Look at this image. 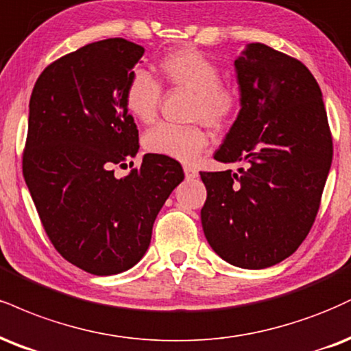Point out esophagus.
I'll list each match as a JSON object with an SVG mask.
<instances>
[{
  "instance_id": "1",
  "label": "esophagus",
  "mask_w": 351,
  "mask_h": 351,
  "mask_svg": "<svg viewBox=\"0 0 351 351\" xmlns=\"http://www.w3.org/2000/svg\"><path fill=\"white\" fill-rule=\"evenodd\" d=\"M183 170H184V175H186L188 180H193L197 176V170L194 167H191V165H184Z\"/></svg>"
}]
</instances>
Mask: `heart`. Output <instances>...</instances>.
<instances>
[{
  "label": "heart",
  "mask_w": 351,
  "mask_h": 351,
  "mask_svg": "<svg viewBox=\"0 0 351 351\" xmlns=\"http://www.w3.org/2000/svg\"><path fill=\"white\" fill-rule=\"evenodd\" d=\"M162 78L173 86L194 93L191 119L213 129H223L237 116L240 95L221 82V70L210 58L193 47L167 53L158 62ZM162 86L145 70H135L124 88V104L130 116L142 124L157 119ZM208 145V134L201 125L160 124L143 137L150 154L191 163Z\"/></svg>",
  "instance_id": "obj_1"
}]
</instances>
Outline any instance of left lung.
I'll use <instances>...</instances> for the list:
<instances>
[{
	"instance_id": "1",
	"label": "left lung",
	"mask_w": 351,
	"mask_h": 351,
	"mask_svg": "<svg viewBox=\"0 0 351 351\" xmlns=\"http://www.w3.org/2000/svg\"><path fill=\"white\" fill-rule=\"evenodd\" d=\"M237 119L214 158L239 173L201 171V222L213 250L239 268L261 269L298 250L317 216L332 165V135L307 66L265 44L235 60Z\"/></svg>"
}]
</instances>
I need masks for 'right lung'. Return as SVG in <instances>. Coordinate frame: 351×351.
<instances>
[{"label": "right lung", "instance_id": "1", "mask_svg": "<svg viewBox=\"0 0 351 351\" xmlns=\"http://www.w3.org/2000/svg\"><path fill=\"white\" fill-rule=\"evenodd\" d=\"M142 55V45L121 37L93 42L50 63L29 101V193L57 252L96 276L141 261L157 214L184 178L176 160L155 154L114 176V165L138 152L124 88Z\"/></svg>", "mask_w": 351, "mask_h": 351}]
</instances>
